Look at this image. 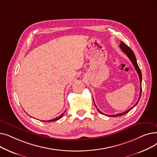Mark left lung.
<instances>
[{"label":"left lung","mask_w":157,"mask_h":157,"mask_svg":"<svg viewBox=\"0 0 157 157\" xmlns=\"http://www.w3.org/2000/svg\"><path fill=\"white\" fill-rule=\"evenodd\" d=\"M120 48H121V50H122L123 52H124V53L127 55V56L129 58L130 60L131 61V62L132 63L133 65L134 66V67H135V69H136V71H137V74H138V75H139V77L140 85H141V89H140V94H139V99H138V101H137V103H136V104L132 107V108H131L130 109H129L127 110L126 111H125V112H123V113H118V114H113V115H107V116H108V117H121V116H122V115H124L125 114H127V113H128V112H129L132 109L134 108V106H136V105L137 104V103H138V102H139V101L140 98H141V92H142V88H141L142 74H141V70H140V69H139V66H138V65H137L136 56H135V55H134V53L133 51L132 50V49H130L128 46H127L124 43L122 42V41H121V43H120ZM94 104H95V102H94ZM95 107L97 108V106H96L95 104ZM98 112H99L100 113H101V114H104L103 113H102L100 110H98Z\"/></svg>","instance_id":"1"}]
</instances>
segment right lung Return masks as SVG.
I'll return each instance as SVG.
<instances>
[{
    "instance_id": "obj_1",
    "label": "right lung",
    "mask_w": 157,
    "mask_h": 157,
    "mask_svg": "<svg viewBox=\"0 0 157 157\" xmlns=\"http://www.w3.org/2000/svg\"><path fill=\"white\" fill-rule=\"evenodd\" d=\"M64 113H65V112L63 113H62L60 117H56V118H54V119H53V120H48V121H46V122H49V121H56V120H59V119H60L63 116V114H64Z\"/></svg>"
}]
</instances>
